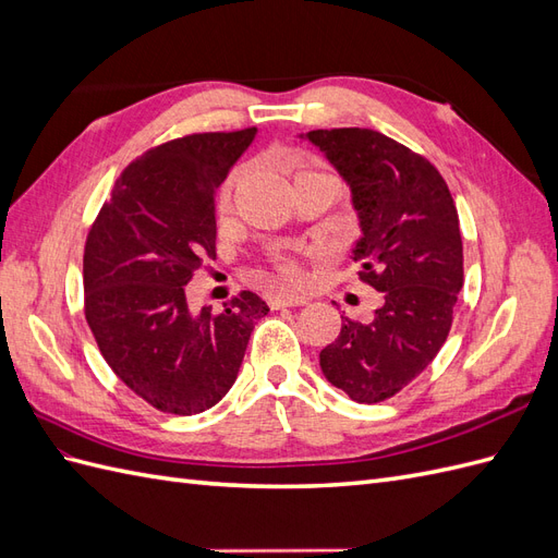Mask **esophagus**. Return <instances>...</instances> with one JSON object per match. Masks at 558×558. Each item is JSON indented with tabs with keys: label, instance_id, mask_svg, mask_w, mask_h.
<instances>
[{
	"label": "esophagus",
	"instance_id": "1",
	"mask_svg": "<svg viewBox=\"0 0 558 558\" xmlns=\"http://www.w3.org/2000/svg\"><path fill=\"white\" fill-rule=\"evenodd\" d=\"M307 298H302V295H289V293H277V295H272L269 298V307L272 310H281V307H302V305H307Z\"/></svg>",
	"mask_w": 558,
	"mask_h": 558
}]
</instances>
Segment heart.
<instances>
[{"label":"heart","mask_w":558,"mask_h":558,"mask_svg":"<svg viewBox=\"0 0 558 558\" xmlns=\"http://www.w3.org/2000/svg\"><path fill=\"white\" fill-rule=\"evenodd\" d=\"M324 172H316V170H300L298 172V177H295V183L298 181H305V179H312V177H320ZM244 179V170H240V172H232L230 177H228V181L223 183V189H221V193H218V211H228L230 207H232V197H234V191H238V185H240V181ZM275 265H277V269L279 272L289 279V281H298L300 279V269H298V263L291 258V256H286V253H279V256H275Z\"/></svg>","instance_id":"heart-1"}]
</instances>
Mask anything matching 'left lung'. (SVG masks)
Here are the masks:
<instances>
[{"label": "left lung", "instance_id": "obj_1", "mask_svg": "<svg viewBox=\"0 0 558 558\" xmlns=\"http://www.w3.org/2000/svg\"><path fill=\"white\" fill-rule=\"evenodd\" d=\"M349 183L363 238L353 246L361 281L381 293L373 320L344 318L318 353L326 379L356 402L402 391L447 342L463 289L459 211L442 174L408 146L367 128L312 130Z\"/></svg>", "mask_w": 558, "mask_h": 558}]
</instances>
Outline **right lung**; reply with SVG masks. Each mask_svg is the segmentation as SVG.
<instances>
[{
  "instance_id": "obj_1",
  "label": "right lung",
  "mask_w": 558,
  "mask_h": 558,
  "mask_svg": "<svg viewBox=\"0 0 558 558\" xmlns=\"http://www.w3.org/2000/svg\"><path fill=\"white\" fill-rule=\"evenodd\" d=\"M256 128L197 132L148 148L116 179L83 251L86 320L132 393L167 414H199L238 379L248 337L269 307L242 291L191 312L185 283L216 256L214 191Z\"/></svg>"
}]
</instances>
